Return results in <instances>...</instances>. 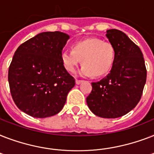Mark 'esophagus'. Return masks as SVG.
<instances>
[{
	"mask_svg": "<svg viewBox=\"0 0 154 154\" xmlns=\"http://www.w3.org/2000/svg\"><path fill=\"white\" fill-rule=\"evenodd\" d=\"M82 82H83V81H82V80H76V84L80 85Z\"/></svg>",
	"mask_w": 154,
	"mask_h": 154,
	"instance_id": "34e87169",
	"label": "esophagus"
}]
</instances>
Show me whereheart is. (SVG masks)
I'll use <instances>...</instances> for the list:
<instances>
[{
    "mask_svg": "<svg viewBox=\"0 0 154 154\" xmlns=\"http://www.w3.org/2000/svg\"><path fill=\"white\" fill-rule=\"evenodd\" d=\"M114 48L109 42H102L97 38L76 42L72 50L65 49L60 54V59L67 71L72 72L81 60L82 67L80 74L85 77H101L106 74L113 64Z\"/></svg>",
    "mask_w": 154,
    "mask_h": 154,
    "instance_id": "obj_1",
    "label": "heart"
}]
</instances>
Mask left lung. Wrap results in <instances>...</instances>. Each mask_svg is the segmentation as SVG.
<instances>
[{"instance_id":"left-lung-1","label":"left lung","mask_w":154,"mask_h":154,"mask_svg":"<svg viewBox=\"0 0 154 154\" xmlns=\"http://www.w3.org/2000/svg\"><path fill=\"white\" fill-rule=\"evenodd\" d=\"M106 37L114 48L113 64L106 77L92 83L93 89L86 102L97 116L117 118L137 105L146 84L147 71L141 49L125 33L109 29Z\"/></svg>"}]
</instances>
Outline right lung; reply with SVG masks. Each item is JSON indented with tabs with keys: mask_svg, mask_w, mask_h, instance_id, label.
Returning a JSON list of instances; mask_svg holds the SVG:
<instances>
[{
	"mask_svg": "<svg viewBox=\"0 0 154 154\" xmlns=\"http://www.w3.org/2000/svg\"><path fill=\"white\" fill-rule=\"evenodd\" d=\"M69 36L44 32L16 50L8 69V84L18 109L31 117L45 118L62 109L75 80L65 69L60 54Z\"/></svg>",
	"mask_w": 154,
	"mask_h": 154,
	"instance_id": "obj_1",
	"label": "right lung"
}]
</instances>
